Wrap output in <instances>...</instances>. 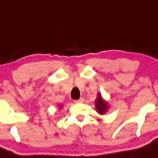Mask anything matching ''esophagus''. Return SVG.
I'll use <instances>...</instances> for the list:
<instances>
[{
  "label": "esophagus",
  "instance_id": "1",
  "mask_svg": "<svg viewBox=\"0 0 158 158\" xmlns=\"http://www.w3.org/2000/svg\"><path fill=\"white\" fill-rule=\"evenodd\" d=\"M84 101V98H80L79 99V100H75L74 101V103H76V104H79V103H82Z\"/></svg>",
  "mask_w": 158,
  "mask_h": 158
}]
</instances>
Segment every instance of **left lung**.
<instances>
[{"label": "left lung", "instance_id": "8db88e82", "mask_svg": "<svg viewBox=\"0 0 158 158\" xmlns=\"http://www.w3.org/2000/svg\"><path fill=\"white\" fill-rule=\"evenodd\" d=\"M95 108L97 112L101 115H104L107 112L110 108L109 104L107 101H106L101 96V93H98L97 96V98L95 100Z\"/></svg>", "mask_w": 158, "mask_h": 158}]
</instances>
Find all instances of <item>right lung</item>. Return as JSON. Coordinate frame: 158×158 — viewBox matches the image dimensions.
<instances>
[{
  "mask_svg": "<svg viewBox=\"0 0 158 158\" xmlns=\"http://www.w3.org/2000/svg\"><path fill=\"white\" fill-rule=\"evenodd\" d=\"M62 107H63V105H62V104H58V109L60 110L61 108H62Z\"/></svg>",
  "mask_w": 158,
  "mask_h": 158,
  "instance_id": "obj_1",
  "label": "right lung"
}]
</instances>
